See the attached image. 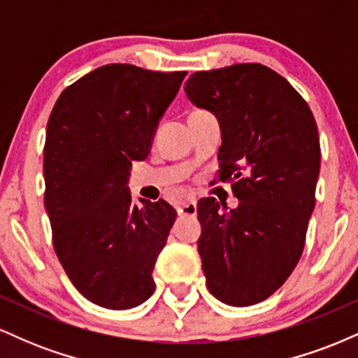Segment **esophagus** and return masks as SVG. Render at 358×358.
<instances>
[{
	"label": "esophagus",
	"instance_id": "34e87169",
	"mask_svg": "<svg viewBox=\"0 0 358 358\" xmlns=\"http://www.w3.org/2000/svg\"><path fill=\"white\" fill-rule=\"evenodd\" d=\"M176 210H178V215L195 217L196 215V202H195V200H187V202L180 205Z\"/></svg>",
	"mask_w": 358,
	"mask_h": 358
}]
</instances>
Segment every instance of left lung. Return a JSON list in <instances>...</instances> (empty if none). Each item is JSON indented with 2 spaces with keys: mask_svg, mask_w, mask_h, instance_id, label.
Listing matches in <instances>:
<instances>
[{
  "mask_svg": "<svg viewBox=\"0 0 358 358\" xmlns=\"http://www.w3.org/2000/svg\"><path fill=\"white\" fill-rule=\"evenodd\" d=\"M185 92L220 124L219 180L234 182L239 205L196 207L199 254L208 291L250 306L279 289L296 268L315 208L318 127L285 77L261 64L192 73Z\"/></svg>",
  "mask_w": 358,
  "mask_h": 358,
  "instance_id": "8db88e82",
  "label": "left lung"
}]
</instances>
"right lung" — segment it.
I'll list each match as a JSON object with an SVG mask.
<instances>
[{
	"label": "right lung",
	"mask_w": 358,
	"mask_h": 358,
	"mask_svg": "<svg viewBox=\"0 0 358 358\" xmlns=\"http://www.w3.org/2000/svg\"><path fill=\"white\" fill-rule=\"evenodd\" d=\"M187 72L102 65L53 106L43 148L45 210L53 249L77 291L102 308L129 310L153 294V269L176 210L133 203V162L153 138Z\"/></svg>",
	"instance_id": "right-lung-1"
}]
</instances>
